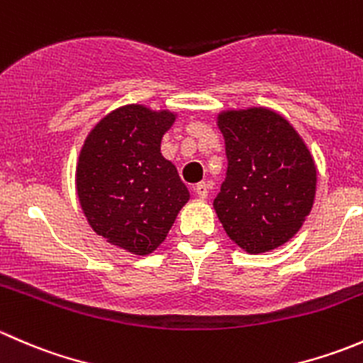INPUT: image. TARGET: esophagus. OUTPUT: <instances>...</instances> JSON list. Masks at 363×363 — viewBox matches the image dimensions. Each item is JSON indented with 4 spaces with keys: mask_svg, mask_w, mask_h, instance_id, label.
Listing matches in <instances>:
<instances>
[{
    "mask_svg": "<svg viewBox=\"0 0 363 363\" xmlns=\"http://www.w3.org/2000/svg\"><path fill=\"white\" fill-rule=\"evenodd\" d=\"M195 193H196V196H199V199H207V195H208V184L207 182H199V184L195 186Z\"/></svg>",
    "mask_w": 363,
    "mask_h": 363,
    "instance_id": "obj_1",
    "label": "esophagus"
}]
</instances>
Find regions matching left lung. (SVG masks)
<instances>
[{
	"mask_svg": "<svg viewBox=\"0 0 363 363\" xmlns=\"http://www.w3.org/2000/svg\"><path fill=\"white\" fill-rule=\"evenodd\" d=\"M226 170L214 208L226 235L250 255L283 246L316 195V164L295 128L269 108L218 116Z\"/></svg>",
	"mask_w": 363,
	"mask_h": 363,
	"instance_id": "1",
	"label": "left lung"
}]
</instances>
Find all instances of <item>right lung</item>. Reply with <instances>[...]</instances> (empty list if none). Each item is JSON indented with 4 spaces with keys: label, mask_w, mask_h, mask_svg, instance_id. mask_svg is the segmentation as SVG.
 <instances>
[{
    "label": "right lung",
    "mask_w": 363,
    "mask_h": 363,
    "mask_svg": "<svg viewBox=\"0 0 363 363\" xmlns=\"http://www.w3.org/2000/svg\"><path fill=\"white\" fill-rule=\"evenodd\" d=\"M175 113L126 105L87 135L77 163V195L91 228L107 242L149 255L174 225L189 191L161 138Z\"/></svg>",
    "instance_id": "obj_1"
}]
</instances>
